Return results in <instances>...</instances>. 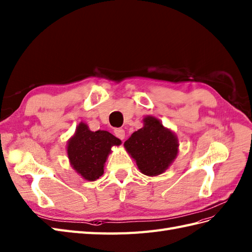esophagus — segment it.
<instances>
[{
	"instance_id": "1",
	"label": "esophagus",
	"mask_w": 252,
	"mask_h": 252,
	"mask_svg": "<svg viewBox=\"0 0 252 252\" xmlns=\"http://www.w3.org/2000/svg\"><path fill=\"white\" fill-rule=\"evenodd\" d=\"M114 134L119 139L124 140V138H125V130L122 129V128H116V129H114Z\"/></svg>"
}]
</instances>
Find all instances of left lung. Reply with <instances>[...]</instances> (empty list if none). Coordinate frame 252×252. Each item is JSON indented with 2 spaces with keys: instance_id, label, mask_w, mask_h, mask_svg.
Here are the masks:
<instances>
[{
  "instance_id": "left-lung-1",
  "label": "left lung",
  "mask_w": 252,
  "mask_h": 252,
  "mask_svg": "<svg viewBox=\"0 0 252 252\" xmlns=\"http://www.w3.org/2000/svg\"><path fill=\"white\" fill-rule=\"evenodd\" d=\"M144 126L125 141L124 146L136 160L141 173L156 176L163 173L179 153V140L154 116H146Z\"/></svg>"
}]
</instances>
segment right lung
Here are the masks:
<instances>
[{"label": "right lung", "instance_id": "add662e5", "mask_svg": "<svg viewBox=\"0 0 252 252\" xmlns=\"http://www.w3.org/2000/svg\"><path fill=\"white\" fill-rule=\"evenodd\" d=\"M121 140L106 130L91 131L85 123H80L67 143V154L73 170L84 180L93 182L103 174V167L112 146Z\"/></svg>", "mask_w": 252, "mask_h": 252}]
</instances>
